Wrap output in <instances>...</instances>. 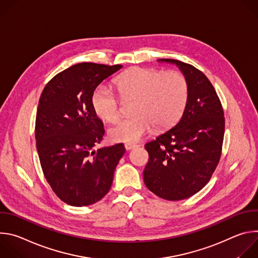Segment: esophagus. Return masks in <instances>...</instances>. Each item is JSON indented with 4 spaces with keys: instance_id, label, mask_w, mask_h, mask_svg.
<instances>
[{
    "instance_id": "34e87169",
    "label": "esophagus",
    "mask_w": 258,
    "mask_h": 258,
    "mask_svg": "<svg viewBox=\"0 0 258 258\" xmlns=\"http://www.w3.org/2000/svg\"><path fill=\"white\" fill-rule=\"evenodd\" d=\"M124 147H125L126 150H132V149L137 148L138 145L135 144V143H125V144H124Z\"/></svg>"
}]
</instances>
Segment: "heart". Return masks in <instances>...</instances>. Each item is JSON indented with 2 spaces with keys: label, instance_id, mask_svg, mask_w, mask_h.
Here are the masks:
<instances>
[{
  "label": "heart",
  "instance_id": "1",
  "mask_svg": "<svg viewBox=\"0 0 258 258\" xmlns=\"http://www.w3.org/2000/svg\"><path fill=\"white\" fill-rule=\"evenodd\" d=\"M119 96L108 86H99L92 95L94 112L103 120L114 122L123 112V101L134 100L135 116L122 119L109 130L113 142L134 143L153 127L166 130L181 116L188 100V84L180 72L135 67L115 80Z\"/></svg>",
  "mask_w": 258,
  "mask_h": 258
}]
</instances>
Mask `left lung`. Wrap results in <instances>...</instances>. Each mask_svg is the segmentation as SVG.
I'll use <instances>...</instances> for the list:
<instances>
[{"label":"left lung","mask_w":258,"mask_h":258,"mask_svg":"<svg viewBox=\"0 0 258 258\" xmlns=\"http://www.w3.org/2000/svg\"><path fill=\"white\" fill-rule=\"evenodd\" d=\"M188 84V100L179 121L145 145L149 161L144 181L158 197L177 201L199 192L209 181L220 155L225 134L222 103L204 73L174 59Z\"/></svg>","instance_id":"8db88e82"}]
</instances>
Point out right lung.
<instances>
[{
	"instance_id": "1",
	"label": "right lung",
	"mask_w": 258,
	"mask_h": 258,
	"mask_svg": "<svg viewBox=\"0 0 258 258\" xmlns=\"http://www.w3.org/2000/svg\"><path fill=\"white\" fill-rule=\"evenodd\" d=\"M122 65L79 63L44 88L35 118V141L45 177L54 193L71 206H88L111 188L125 149L123 144L94 150L103 139L102 120L92 95Z\"/></svg>"
}]
</instances>
